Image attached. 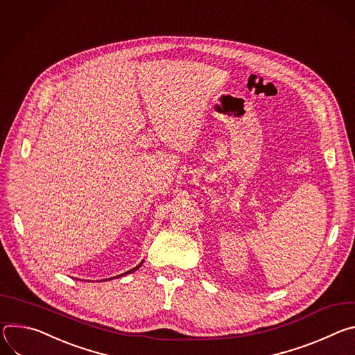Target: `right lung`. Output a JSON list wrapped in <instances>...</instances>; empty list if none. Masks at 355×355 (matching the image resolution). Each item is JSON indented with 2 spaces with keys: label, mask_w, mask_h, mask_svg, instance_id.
<instances>
[{
  "label": "right lung",
  "mask_w": 355,
  "mask_h": 355,
  "mask_svg": "<svg viewBox=\"0 0 355 355\" xmlns=\"http://www.w3.org/2000/svg\"><path fill=\"white\" fill-rule=\"evenodd\" d=\"M141 265H142V263H139V265H138V266H135V268H132V269H131V270H128V272H125V273H123V275H127V273H131V272H134V270H137V269H138V268H139V266H141ZM120 277H121V275H120Z\"/></svg>",
  "instance_id": "add662e5"
}]
</instances>
